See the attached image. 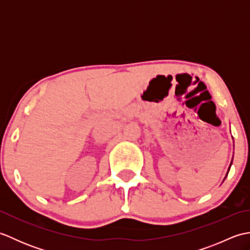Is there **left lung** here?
I'll use <instances>...</instances> for the list:
<instances>
[{
  "label": "left lung",
  "instance_id": "1",
  "mask_svg": "<svg viewBox=\"0 0 250 250\" xmlns=\"http://www.w3.org/2000/svg\"><path fill=\"white\" fill-rule=\"evenodd\" d=\"M231 164H232V162H231ZM231 167V166H230ZM229 169H230V167H229Z\"/></svg>",
  "mask_w": 250,
  "mask_h": 250
}]
</instances>
